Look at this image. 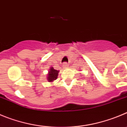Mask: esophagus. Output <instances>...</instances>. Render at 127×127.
Segmentation results:
<instances>
[{
  "label": "esophagus",
  "instance_id": "esophagus-1",
  "mask_svg": "<svg viewBox=\"0 0 127 127\" xmlns=\"http://www.w3.org/2000/svg\"><path fill=\"white\" fill-rule=\"evenodd\" d=\"M67 66H68V64H67L66 63H63V67L64 68H67Z\"/></svg>",
  "mask_w": 127,
  "mask_h": 127
}]
</instances>
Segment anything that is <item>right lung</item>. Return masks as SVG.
Wrapping results in <instances>:
<instances>
[{"instance_id": "1", "label": "right lung", "mask_w": 127, "mask_h": 127, "mask_svg": "<svg viewBox=\"0 0 127 127\" xmlns=\"http://www.w3.org/2000/svg\"><path fill=\"white\" fill-rule=\"evenodd\" d=\"M60 71H58L56 69H54L53 67H51L49 69L48 74H47V80L49 82H53L54 80H56L58 78V73Z\"/></svg>"}]
</instances>
